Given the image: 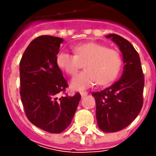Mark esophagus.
<instances>
[{
    "mask_svg": "<svg viewBox=\"0 0 156 156\" xmlns=\"http://www.w3.org/2000/svg\"><path fill=\"white\" fill-rule=\"evenodd\" d=\"M87 92H86V91H81V97H83V96H85V95H87Z\"/></svg>",
    "mask_w": 156,
    "mask_h": 156,
    "instance_id": "1",
    "label": "esophagus"
}]
</instances>
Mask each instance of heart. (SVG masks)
Wrapping results in <instances>:
<instances>
[{
	"label": "heart",
	"instance_id": "obj_1",
	"mask_svg": "<svg viewBox=\"0 0 156 156\" xmlns=\"http://www.w3.org/2000/svg\"><path fill=\"white\" fill-rule=\"evenodd\" d=\"M75 55L60 52L56 64L69 75H75L84 63L85 70L72 79L70 86L75 90H83L94 86L97 81L108 85L120 73L122 60L120 53L97 42H86L75 46Z\"/></svg>",
	"mask_w": 156,
	"mask_h": 156
}]
</instances>
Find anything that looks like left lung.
<instances>
[{
	"mask_svg": "<svg viewBox=\"0 0 156 156\" xmlns=\"http://www.w3.org/2000/svg\"><path fill=\"white\" fill-rule=\"evenodd\" d=\"M106 37L116 43L122 54V75L110 87L92 95L99 129L113 133L128 127L139 115L143 105L144 75L140 56L129 41L115 34Z\"/></svg>",
	"mask_w": 156,
	"mask_h": 156,
	"instance_id": "1",
	"label": "left lung"
}]
</instances>
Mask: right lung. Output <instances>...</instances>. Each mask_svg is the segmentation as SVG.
I'll return each mask as SVG.
<instances>
[{
	"mask_svg": "<svg viewBox=\"0 0 156 156\" xmlns=\"http://www.w3.org/2000/svg\"><path fill=\"white\" fill-rule=\"evenodd\" d=\"M63 39L41 35L27 46L20 62L21 99L29 122L48 133L67 129L75 115L81 94L62 96L67 81L56 64Z\"/></svg>",
	"mask_w": 156,
	"mask_h": 156,
	"instance_id": "1",
	"label": "right lung"
}]
</instances>
